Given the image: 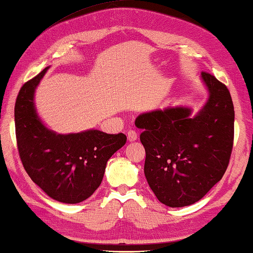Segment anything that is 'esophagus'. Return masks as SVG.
Instances as JSON below:
<instances>
[{"label": "esophagus", "instance_id": "34e87169", "mask_svg": "<svg viewBox=\"0 0 253 253\" xmlns=\"http://www.w3.org/2000/svg\"><path fill=\"white\" fill-rule=\"evenodd\" d=\"M136 139H138V134H136V132L134 130L127 131V140H129L130 142L135 141Z\"/></svg>", "mask_w": 253, "mask_h": 253}]
</instances>
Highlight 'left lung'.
Returning <instances> with one entry per match:
<instances>
[{
    "instance_id": "obj_1",
    "label": "left lung",
    "mask_w": 253,
    "mask_h": 253,
    "mask_svg": "<svg viewBox=\"0 0 253 253\" xmlns=\"http://www.w3.org/2000/svg\"><path fill=\"white\" fill-rule=\"evenodd\" d=\"M210 97L194 118L188 107L139 115L146 150L144 175L152 192L170 208L192 205L222 179L234 140V106L226 86L202 72Z\"/></svg>"
}]
</instances>
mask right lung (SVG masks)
<instances>
[{
	"label": "right lung",
	"mask_w": 253,
	"mask_h": 253,
	"mask_svg": "<svg viewBox=\"0 0 253 253\" xmlns=\"http://www.w3.org/2000/svg\"><path fill=\"white\" fill-rule=\"evenodd\" d=\"M47 69L28 81L16 97V144L32 181L53 200L76 204L101 185L107 160L126 144V136L98 130L64 135L47 129L33 105L35 89Z\"/></svg>",
	"instance_id": "add662e5"
}]
</instances>
